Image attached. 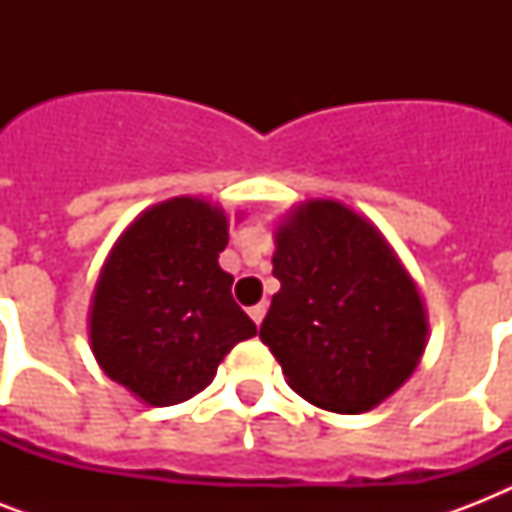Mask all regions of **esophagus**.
<instances>
[{
  "mask_svg": "<svg viewBox=\"0 0 512 512\" xmlns=\"http://www.w3.org/2000/svg\"><path fill=\"white\" fill-rule=\"evenodd\" d=\"M265 311H268V303H257V305H252V308H249V316H252V321H255L257 327L263 324Z\"/></svg>",
  "mask_w": 512,
  "mask_h": 512,
  "instance_id": "esophagus-1",
  "label": "esophagus"
}]
</instances>
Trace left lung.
<instances>
[{
    "label": "left lung",
    "mask_w": 512,
    "mask_h": 512,
    "mask_svg": "<svg viewBox=\"0 0 512 512\" xmlns=\"http://www.w3.org/2000/svg\"><path fill=\"white\" fill-rule=\"evenodd\" d=\"M281 289L260 327L289 388L340 414L396 393L428 345L417 284L366 217L332 199L295 207L276 228Z\"/></svg>",
    "instance_id": "left-lung-1"
}]
</instances>
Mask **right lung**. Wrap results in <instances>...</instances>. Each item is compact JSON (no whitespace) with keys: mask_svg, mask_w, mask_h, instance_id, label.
<instances>
[{"mask_svg":"<svg viewBox=\"0 0 512 512\" xmlns=\"http://www.w3.org/2000/svg\"><path fill=\"white\" fill-rule=\"evenodd\" d=\"M225 244L223 209L175 196L135 217L103 263L90 305L92 353L143 404L188 401L236 342L257 335L217 263Z\"/></svg>","mask_w":512,"mask_h":512,"instance_id":"add662e5","label":"right lung"}]
</instances>
